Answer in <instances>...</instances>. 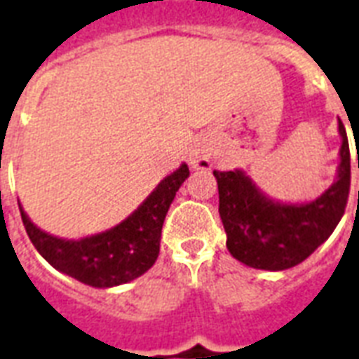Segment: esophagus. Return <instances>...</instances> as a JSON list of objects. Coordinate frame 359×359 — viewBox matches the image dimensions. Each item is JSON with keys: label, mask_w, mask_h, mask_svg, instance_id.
<instances>
[{"label": "esophagus", "mask_w": 359, "mask_h": 359, "mask_svg": "<svg viewBox=\"0 0 359 359\" xmlns=\"http://www.w3.org/2000/svg\"><path fill=\"white\" fill-rule=\"evenodd\" d=\"M188 163L192 165V169H209V167L213 165L211 152L207 148H203V146H198L188 156Z\"/></svg>", "instance_id": "esophagus-1"}]
</instances>
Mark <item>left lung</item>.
Instances as JSON below:
<instances>
[{"mask_svg": "<svg viewBox=\"0 0 359 359\" xmlns=\"http://www.w3.org/2000/svg\"><path fill=\"white\" fill-rule=\"evenodd\" d=\"M339 135L335 182L312 201L272 200L241 169L213 171L226 247L236 261L270 272L287 270L301 264L333 233L350 192V148L342 121Z\"/></svg>", "mask_w": 359, "mask_h": 359, "instance_id": "obj_1", "label": "left lung"}]
</instances>
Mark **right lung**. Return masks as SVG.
Returning a JSON list of instances; mask_svg holds the SVG:
<instances>
[{
	"mask_svg": "<svg viewBox=\"0 0 359 359\" xmlns=\"http://www.w3.org/2000/svg\"><path fill=\"white\" fill-rule=\"evenodd\" d=\"M188 175V165L182 163L126 220L81 240H62L43 232L20 207L24 228L39 255L58 272L97 289L123 285L154 266L163 220Z\"/></svg>",
	"mask_w": 359,
	"mask_h": 359,
	"instance_id": "right-lung-1",
	"label": "right lung"
}]
</instances>
